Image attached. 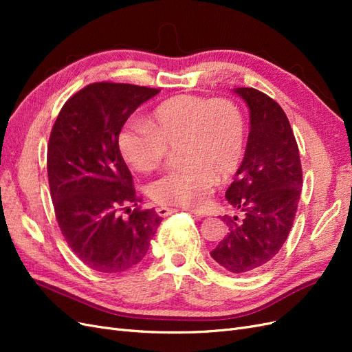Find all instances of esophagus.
Segmentation results:
<instances>
[{
	"label": "esophagus",
	"instance_id": "1",
	"mask_svg": "<svg viewBox=\"0 0 352 352\" xmlns=\"http://www.w3.org/2000/svg\"><path fill=\"white\" fill-rule=\"evenodd\" d=\"M176 208H170V207H158L157 208V214L160 217H167L168 214H172V212H175ZM201 216V214H199Z\"/></svg>",
	"mask_w": 352,
	"mask_h": 352
}]
</instances>
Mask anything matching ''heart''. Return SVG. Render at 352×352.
I'll use <instances>...</instances> for the list:
<instances>
[{
  "label": "heart",
  "instance_id": "obj_1",
  "mask_svg": "<svg viewBox=\"0 0 352 352\" xmlns=\"http://www.w3.org/2000/svg\"><path fill=\"white\" fill-rule=\"evenodd\" d=\"M123 158L138 172H151L170 150L182 164L158 176L148 194L163 206L202 208L214 179L236 173L247 146V119L229 98L177 95L158 104L146 122L129 120L117 136Z\"/></svg>",
  "mask_w": 352,
  "mask_h": 352
}]
</instances>
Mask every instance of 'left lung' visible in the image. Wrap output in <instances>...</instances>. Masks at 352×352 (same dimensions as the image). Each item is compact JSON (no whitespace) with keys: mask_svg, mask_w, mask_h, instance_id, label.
<instances>
[{"mask_svg":"<svg viewBox=\"0 0 352 352\" xmlns=\"http://www.w3.org/2000/svg\"><path fill=\"white\" fill-rule=\"evenodd\" d=\"M235 92L248 105L251 131L226 199L242 216H223L229 230L211 257L230 273L250 274L264 267L289 235L301 197L302 168L280 105L258 89Z\"/></svg>","mask_w":352,"mask_h":352,"instance_id":"1","label":"left lung"}]
</instances>
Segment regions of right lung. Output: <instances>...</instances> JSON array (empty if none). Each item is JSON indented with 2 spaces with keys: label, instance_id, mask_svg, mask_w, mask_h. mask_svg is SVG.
<instances>
[{
  "label": "right lung",
  "instance_id": "add662e5",
  "mask_svg": "<svg viewBox=\"0 0 352 352\" xmlns=\"http://www.w3.org/2000/svg\"><path fill=\"white\" fill-rule=\"evenodd\" d=\"M158 92L95 82L72 95L52 126L47 150L52 206L63 236L89 269L119 273L133 267L162 223L154 208L140 206L142 198L117 144L129 116Z\"/></svg>",
  "mask_w": 352,
  "mask_h": 352
}]
</instances>
